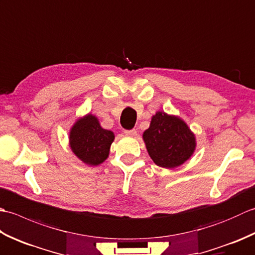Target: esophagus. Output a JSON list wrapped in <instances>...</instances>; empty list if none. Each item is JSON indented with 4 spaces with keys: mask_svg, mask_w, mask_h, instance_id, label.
<instances>
[{
    "mask_svg": "<svg viewBox=\"0 0 255 255\" xmlns=\"http://www.w3.org/2000/svg\"><path fill=\"white\" fill-rule=\"evenodd\" d=\"M124 133L126 134V136L133 137V136H136V134H137V131L134 130V129H130V130H125V131H124Z\"/></svg>",
    "mask_w": 255,
    "mask_h": 255,
    "instance_id": "34e87169",
    "label": "esophagus"
}]
</instances>
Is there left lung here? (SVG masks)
Returning <instances> with one entry per match:
<instances>
[{"label": "left lung", "mask_w": 255, "mask_h": 255, "mask_svg": "<svg viewBox=\"0 0 255 255\" xmlns=\"http://www.w3.org/2000/svg\"><path fill=\"white\" fill-rule=\"evenodd\" d=\"M142 138L150 158L164 169L182 165L196 148V137L187 124L178 116L162 111L156 112L151 118Z\"/></svg>", "instance_id": "left-lung-1"}]
</instances>
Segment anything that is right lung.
<instances>
[{"label": "right lung", "mask_w": 255, "mask_h": 255, "mask_svg": "<svg viewBox=\"0 0 255 255\" xmlns=\"http://www.w3.org/2000/svg\"><path fill=\"white\" fill-rule=\"evenodd\" d=\"M114 139V132L102 128L99 119L92 114L79 118L69 133L72 152L91 166L100 165L108 158Z\"/></svg>", "instance_id": "obj_1"}]
</instances>
